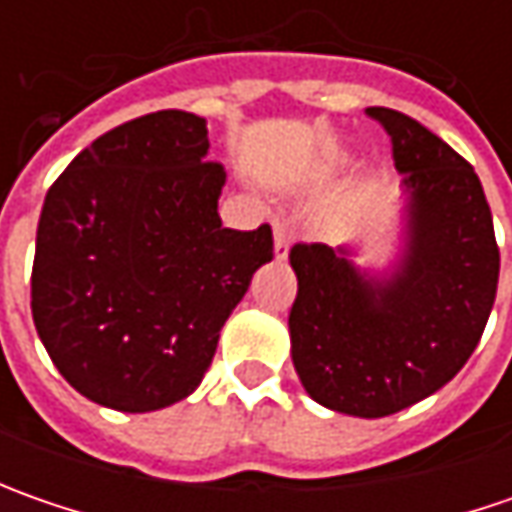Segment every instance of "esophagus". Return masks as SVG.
I'll use <instances>...</instances> for the list:
<instances>
[{
  "instance_id": "34e87169",
  "label": "esophagus",
  "mask_w": 512,
  "mask_h": 512,
  "mask_svg": "<svg viewBox=\"0 0 512 512\" xmlns=\"http://www.w3.org/2000/svg\"><path fill=\"white\" fill-rule=\"evenodd\" d=\"M273 239H276V259H285L290 242L296 239V225L290 219H276L273 222Z\"/></svg>"
}]
</instances>
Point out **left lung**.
Segmentation results:
<instances>
[{
  "label": "left lung",
  "mask_w": 512,
  "mask_h": 512,
  "mask_svg": "<svg viewBox=\"0 0 512 512\" xmlns=\"http://www.w3.org/2000/svg\"><path fill=\"white\" fill-rule=\"evenodd\" d=\"M393 142L404 187L399 265L370 276L350 247L293 245L299 293L290 356L310 399L382 419L450 382L482 339L499 285V245L473 165L416 119L367 108Z\"/></svg>",
  "instance_id": "1"
}]
</instances>
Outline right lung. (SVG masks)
Returning <instances> with one entry per match:
<instances>
[{"mask_svg": "<svg viewBox=\"0 0 512 512\" xmlns=\"http://www.w3.org/2000/svg\"><path fill=\"white\" fill-rule=\"evenodd\" d=\"M207 122L156 110L99 136L50 185L30 276L33 325L90 402L150 413L190 396L259 267L270 225L219 219Z\"/></svg>", "mask_w": 512, "mask_h": 512, "instance_id": "right-lung-1", "label": "right lung"}]
</instances>
